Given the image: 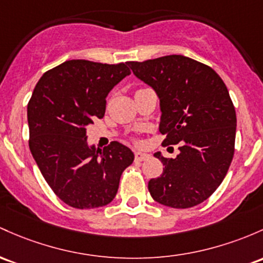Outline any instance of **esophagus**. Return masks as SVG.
Listing matches in <instances>:
<instances>
[{"instance_id":"esophagus-1","label":"esophagus","mask_w":263,"mask_h":263,"mask_svg":"<svg viewBox=\"0 0 263 263\" xmlns=\"http://www.w3.org/2000/svg\"><path fill=\"white\" fill-rule=\"evenodd\" d=\"M148 158L149 155L143 154V152H136V154H135V161H136V162H142V161L148 160Z\"/></svg>"}]
</instances>
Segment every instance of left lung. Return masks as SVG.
<instances>
[{
  "mask_svg": "<svg viewBox=\"0 0 263 263\" xmlns=\"http://www.w3.org/2000/svg\"><path fill=\"white\" fill-rule=\"evenodd\" d=\"M127 65L160 99L163 145H181L176 158L156 152L164 168L148 191L164 206H197L217 190L235 154L237 120L229 89L210 66L181 54Z\"/></svg>",
  "mask_w": 263,
  "mask_h": 263,
  "instance_id": "obj_1",
  "label": "left lung"
}]
</instances>
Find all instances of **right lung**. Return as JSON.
<instances>
[{"label": "right lung", "instance_id": "add662e5", "mask_svg": "<svg viewBox=\"0 0 263 263\" xmlns=\"http://www.w3.org/2000/svg\"><path fill=\"white\" fill-rule=\"evenodd\" d=\"M131 73L126 63L70 60L45 72L27 106L30 145L46 182L74 209H96L116 196L134 152L114 141L103 149L88 146L86 127L102 118L106 97Z\"/></svg>", "mask_w": 263, "mask_h": 263}]
</instances>
